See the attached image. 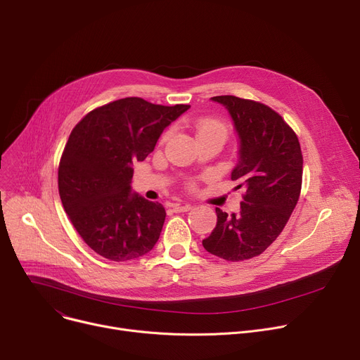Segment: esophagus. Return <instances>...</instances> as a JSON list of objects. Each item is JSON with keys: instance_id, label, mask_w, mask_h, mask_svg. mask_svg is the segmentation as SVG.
<instances>
[{"instance_id": "1", "label": "esophagus", "mask_w": 360, "mask_h": 360, "mask_svg": "<svg viewBox=\"0 0 360 360\" xmlns=\"http://www.w3.org/2000/svg\"><path fill=\"white\" fill-rule=\"evenodd\" d=\"M172 209H174V212H178V213L190 212L193 209V205L191 204H174Z\"/></svg>"}]
</instances>
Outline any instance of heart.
Instances as JSON below:
<instances>
[{
  "label": "heart",
  "mask_w": 360,
  "mask_h": 360,
  "mask_svg": "<svg viewBox=\"0 0 360 360\" xmlns=\"http://www.w3.org/2000/svg\"><path fill=\"white\" fill-rule=\"evenodd\" d=\"M195 134L197 137L204 134H221L223 137H226V127L217 120L201 118L195 122Z\"/></svg>",
  "instance_id": "1"
}]
</instances>
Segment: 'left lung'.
I'll return each instance as SVG.
<instances>
[{"label": "left lung", "instance_id": "1", "mask_svg": "<svg viewBox=\"0 0 360 360\" xmlns=\"http://www.w3.org/2000/svg\"><path fill=\"white\" fill-rule=\"evenodd\" d=\"M212 101L229 110L238 132L231 178L245 194L239 213L216 209L217 224L202 247L226 261H243L266 251L286 226L300 195L304 158L295 131L267 105L229 94Z\"/></svg>", "mask_w": 360, "mask_h": 360}]
</instances>
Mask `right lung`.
I'll return each mask as SVG.
<instances>
[{"instance_id": "right-lung-1", "label": "right lung", "mask_w": 360, "mask_h": 360, "mask_svg": "<svg viewBox=\"0 0 360 360\" xmlns=\"http://www.w3.org/2000/svg\"><path fill=\"white\" fill-rule=\"evenodd\" d=\"M188 109L125 98L93 109L72 128L58 167L60 197L75 231L103 258L136 259L156 245L165 207L131 191L132 163L143 162Z\"/></svg>"}]
</instances>
